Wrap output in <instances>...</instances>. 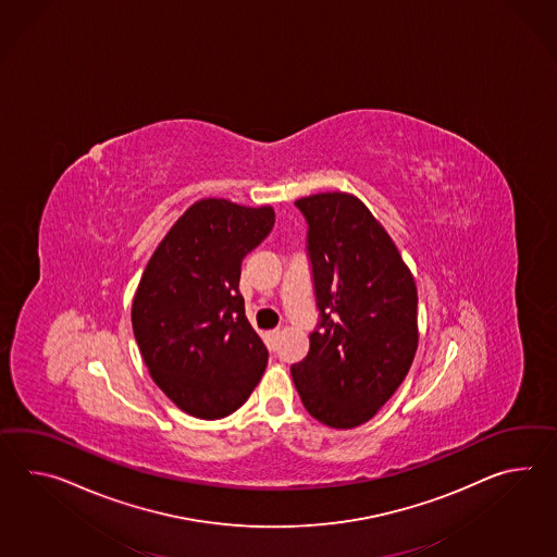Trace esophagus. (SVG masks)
<instances>
[{
    "label": "esophagus",
    "mask_w": 557,
    "mask_h": 557,
    "mask_svg": "<svg viewBox=\"0 0 557 557\" xmlns=\"http://www.w3.org/2000/svg\"><path fill=\"white\" fill-rule=\"evenodd\" d=\"M277 339H280V330H270V332L265 334V342H268L270 348L277 346Z\"/></svg>",
    "instance_id": "obj_1"
}]
</instances>
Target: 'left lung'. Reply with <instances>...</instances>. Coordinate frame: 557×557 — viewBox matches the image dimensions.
Here are the masks:
<instances>
[{
  "instance_id": "8db88e82",
  "label": "left lung",
  "mask_w": 557,
  "mask_h": 557,
  "mask_svg": "<svg viewBox=\"0 0 557 557\" xmlns=\"http://www.w3.org/2000/svg\"><path fill=\"white\" fill-rule=\"evenodd\" d=\"M296 207L308 221L320 327L292 376L313 419L354 429L384 407L414 360L417 284L391 235L358 197L318 193Z\"/></svg>"
}]
</instances>
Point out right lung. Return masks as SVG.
I'll return each instance as SVG.
<instances>
[{
  "instance_id": "add662e5",
  "label": "right lung",
  "mask_w": 557,
  "mask_h": 557,
  "mask_svg": "<svg viewBox=\"0 0 557 557\" xmlns=\"http://www.w3.org/2000/svg\"><path fill=\"white\" fill-rule=\"evenodd\" d=\"M273 223L270 205L201 199L164 235L138 282V350L154 384L190 417L235 412L265 372L268 348L245 318L239 277Z\"/></svg>"
}]
</instances>
